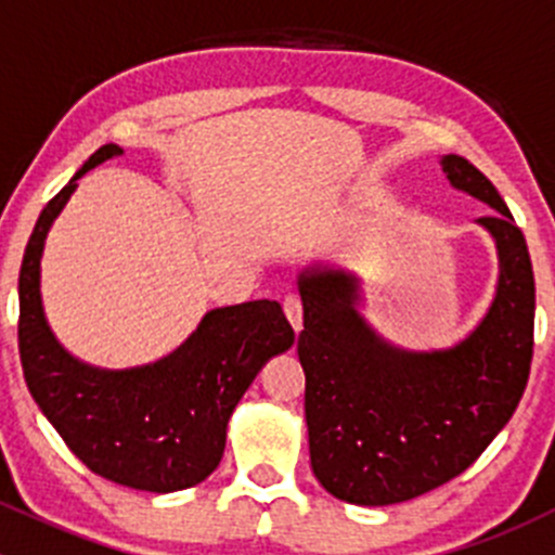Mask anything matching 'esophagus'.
<instances>
[{
  "label": "esophagus",
  "mask_w": 555,
  "mask_h": 555,
  "mask_svg": "<svg viewBox=\"0 0 555 555\" xmlns=\"http://www.w3.org/2000/svg\"><path fill=\"white\" fill-rule=\"evenodd\" d=\"M284 313L293 322L295 333H300V327H304V300H300V295H287L284 298Z\"/></svg>",
  "instance_id": "1"
}]
</instances>
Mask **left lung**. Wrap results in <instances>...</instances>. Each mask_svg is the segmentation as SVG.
Segmentation results:
<instances>
[{
    "instance_id": "8db88e82",
    "label": "left lung",
    "mask_w": 555,
    "mask_h": 555,
    "mask_svg": "<svg viewBox=\"0 0 555 555\" xmlns=\"http://www.w3.org/2000/svg\"><path fill=\"white\" fill-rule=\"evenodd\" d=\"M440 164L453 188L494 209L480 225L496 238L500 287L467 340L440 354L397 351L351 309V279L300 276L311 467L351 505H397L462 475L511 422L529 382L534 271L524 233L467 158L446 155Z\"/></svg>"
}]
</instances>
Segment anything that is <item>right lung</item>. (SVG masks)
I'll use <instances>...</instances> for the list:
<instances>
[{"instance_id": "add662e5", "label": "right lung", "mask_w": 555, "mask_h": 555, "mask_svg": "<svg viewBox=\"0 0 555 555\" xmlns=\"http://www.w3.org/2000/svg\"><path fill=\"white\" fill-rule=\"evenodd\" d=\"M120 153L99 147L39 215L21 262L18 351L31 397L91 473L166 494L215 473L233 408L268 357L293 346L295 330L273 300L215 309L166 360L122 373L80 365L55 344L39 300L44 236L77 179Z\"/></svg>"}]
</instances>
